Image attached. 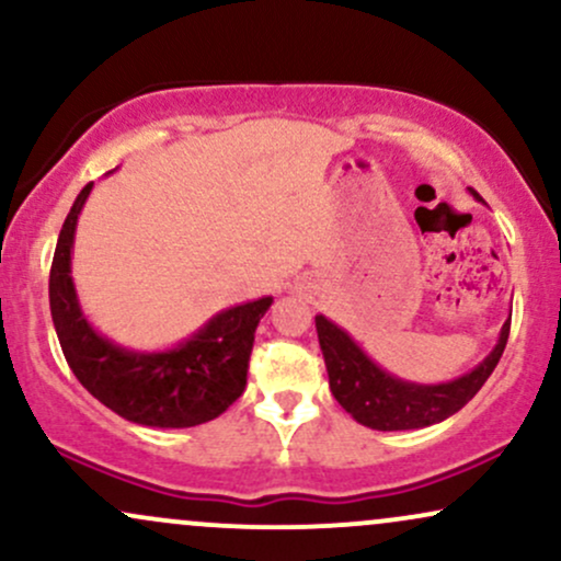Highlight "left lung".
<instances>
[{
  "mask_svg": "<svg viewBox=\"0 0 561 561\" xmlns=\"http://www.w3.org/2000/svg\"><path fill=\"white\" fill-rule=\"evenodd\" d=\"M472 195L482 199L478 192ZM512 327V313L501 327L499 343L488 358L465 377L450 379L440 385H416L388 375L371 362L369 356L353 343V337L327 317H317L319 345L324 353L327 375H330V390L337 398L347 414L358 424L371 430H420L448 420L459 409L478 396L485 379L493 375L501 353H504Z\"/></svg>",
  "mask_w": 561,
  "mask_h": 561,
  "instance_id": "8db88e82",
  "label": "left lung"
}]
</instances>
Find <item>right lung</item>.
Returning a JSON list of instances; mask_svg holds the SVG:
<instances>
[{
  "instance_id": "right-lung-1",
  "label": "right lung",
  "mask_w": 561,
  "mask_h": 561,
  "mask_svg": "<svg viewBox=\"0 0 561 561\" xmlns=\"http://www.w3.org/2000/svg\"><path fill=\"white\" fill-rule=\"evenodd\" d=\"M94 184H87L57 237L49 272V308L57 340L79 382L100 403L145 427H195L216 420L242 396L255 327L274 298L216 313L203 330L171 351H128L102 337L81 313L70 276L76 221Z\"/></svg>"
}]
</instances>
